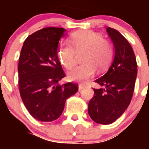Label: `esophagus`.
<instances>
[{"instance_id":"34e87169","label":"esophagus","mask_w":149,"mask_h":149,"mask_svg":"<svg viewBox=\"0 0 149 149\" xmlns=\"http://www.w3.org/2000/svg\"><path fill=\"white\" fill-rule=\"evenodd\" d=\"M84 88H85V86H84V85H83V84H80V85H79L78 89H79V91H81V90H82L83 89H84Z\"/></svg>"}]
</instances>
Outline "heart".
<instances>
[{
	"instance_id": "b5f03b06",
	"label": "heart",
	"mask_w": 149,
	"mask_h": 149,
	"mask_svg": "<svg viewBox=\"0 0 149 149\" xmlns=\"http://www.w3.org/2000/svg\"><path fill=\"white\" fill-rule=\"evenodd\" d=\"M68 42L63 43L58 50L60 63L67 69L75 65L76 51L85 49L82 57L84 63L68 72V79L72 81L85 83L94 75L96 68L100 72L106 69L113 57L111 43L92 30L74 33Z\"/></svg>"
}]
</instances>
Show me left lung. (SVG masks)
I'll return each mask as SVG.
<instances>
[{
  "mask_svg": "<svg viewBox=\"0 0 149 149\" xmlns=\"http://www.w3.org/2000/svg\"><path fill=\"white\" fill-rule=\"evenodd\" d=\"M113 42L115 57L107 72L95 82L101 86L95 89L88 104V113L95 122L109 125L115 122L127 108L134 93L137 63L128 41L118 31L107 27Z\"/></svg>",
  "mask_w": 149,
  "mask_h": 149,
  "instance_id": "1",
  "label": "left lung"
}]
</instances>
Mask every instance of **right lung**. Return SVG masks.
I'll list each match as a JSON object with an SVG mask.
<instances>
[{"label":"right lung","mask_w":149,"mask_h":149,"mask_svg":"<svg viewBox=\"0 0 149 149\" xmlns=\"http://www.w3.org/2000/svg\"><path fill=\"white\" fill-rule=\"evenodd\" d=\"M66 30L45 27L28 36L18 61V87L24 104L36 120L52 122L61 116L65 101L78 90L74 83L60 85L65 77L57 47Z\"/></svg>","instance_id":"1"}]
</instances>
